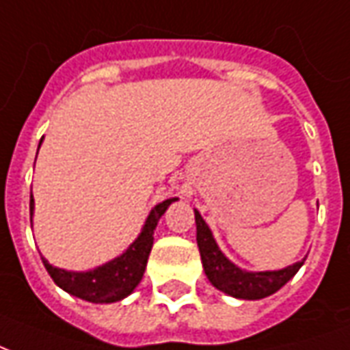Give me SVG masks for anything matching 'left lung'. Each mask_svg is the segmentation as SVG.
I'll list each match as a JSON object with an SVG mask.
<instances>
[{
    "mask_svg": "<svg viewBox=\"0 0 350 350\" xmlns=\"http://www.w3.org/2000/svg\"><path fill=\"white\" fill-rule=\"evenodd\" d=\"M195 221H197L198 251H200L206 275L215 288H219L234 298L260 300V298L278 293L288 279L296 275V271L300 270L301 264L306 260L304 258L301 262H296L278 271H255V273L243 271L221 253L210 228L197 210H195Z\"/></svg>",
    "mask_w": 350,
    "mask_h": 350,
    "instance_id": "obj_1",
    "label": "left lung"
}]
</instances>
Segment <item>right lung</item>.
Here are the masks:
<instances>
[{
	"label": "right lung",
	"mask_w": 350,
	"mask_h": 350,
	"mask_svg": "<svg viewBox=\"0 0 350 350\" xmlns=\"http://www.w3.org/2000/svg\"><path fill=\"white\" fill-rule=\"evenodd\" d=\"M174 200L176 198H168L153 208L152 213L146 219L140 236L131 243V247L122 257L114 258L92 271H84V273L59 270L42 258L44 268L57 286H62L64 291L77 298L93 301V304H110V301L122 300L135 291V286L140 283V279L144 275L146 264H148V257H150L153 245V230L157 227L161 215L167 212L168 204ZM29 215H33V195H29Z\"/></svg>",
	"instance_id": "right-lung-1"
}]
</instances>
